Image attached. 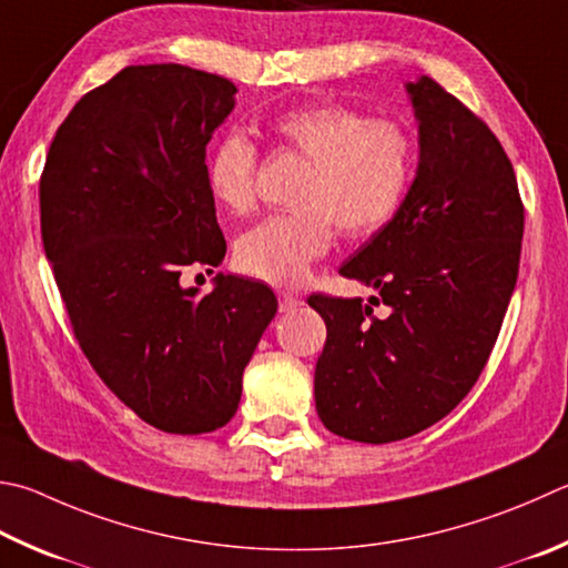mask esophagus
Wrapping results in <instances>:
<instances>
[{
    "instance_id": "34e87169",
    "label": "esophagus",
    "mask_w": 568,
    "mask_h": 568,
    "mask_svg": "<svg viewBox=\"0 0 568 568\" xmlns=\"http://www.w3.org/2000/svg\"><path fill=\"white\" fill-rule=\"evenodd\" d=\"M297 305H301V301H297L295 295L277 291V307H281V313H293V311H297Z\"/></svg>"
}]
</instances>
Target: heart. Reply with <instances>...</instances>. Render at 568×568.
<instances>
[{
	"instance_id": "heart-1",
	"label": "heart",
	"mask_w": 568,
	"mask_h": 568,
	"mask_svg": "<svg viewBox=\"0 0 568 568\" xmlns=\"http://www.w3.org/2000/svg\"><path fill=\"white\" fill-rule=\"evenodd\" d=\"M273 131L311 161V171L297 209L267 215L235 241V265L265 283L293 285L329 248L335 225L365 239L395 219L415 173V141L397 121L335 104L287 111ZM255 143L229 131L205 161V189L221 209L243 215L255 203Z\"/></svg>"
}]
</instances>
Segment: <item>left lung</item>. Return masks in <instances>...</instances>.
Returning a JSON list of instances; mask_svg holds the SVG:
<instances>
[{"mask_svg": "<svg viewBox=\"0 0 568 568\" xmlns=\"http://www.w3.org/2000/svg\"><path fill=\"white\" fill-rule=\"evenodd\" d=\"M405 89L419 131L415 181L395 219L339 265L377 297H307L327 327L317 415L367 445L417 435L467 397L497 343L524 235L517 176L487 123L429 77Z\"/></svg>", "mask_w": 568, "mask_h": 568, "instance_id": "8db88e82", "label": "left lung"}]
</instances>
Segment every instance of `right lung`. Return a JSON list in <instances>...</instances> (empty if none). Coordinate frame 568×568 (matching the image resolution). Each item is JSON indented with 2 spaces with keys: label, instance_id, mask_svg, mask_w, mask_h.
I'll return each mask as SVG.
<instances>
[{
  "label": "right lung",
  "instance_id": "add662e5",
  "mask_svg": "<svg viewBox=\"0 0 568 568\" xmlns=\"http://www.w3.org/2000/svg\"><path fill=\"white\" fill-rule=\"evenodd\" d=\"M235 84L181 64L126 67L71 109L41 173V241L91 367L161 432L229 425L243 369L277 297L219 273L225 239L205 189V146L235 109ZM209 267V273H213Z\"/></svg>",
  "mask_w": 568,
  "mask_h": 568
}]
</instances>
